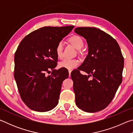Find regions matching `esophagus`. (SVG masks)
Here are the masks:
<instances>
[{"mask_svg":"<svg viewBox=\"0 0 133 133\" xmlns=\"http://www.w3.org/2000/svg\"><path fill=\"white\" fill-rule=\"evenodd\" d=\"M71 70H69V77H70V76H71Z\"/></svg>","mask_w":133,"mask_h":133,"instance_id":"obj_1","label":"esophagus"}]
</instances>
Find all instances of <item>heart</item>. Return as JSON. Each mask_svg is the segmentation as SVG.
<instances>
[{
	"label": "heart",
	"mask_w": 133,
	"mask_h": 133,
	"mask_svg": "<svg viewBox=\"0 0 133 133\" xmlns=\"http://www.w3.org/2000/svg\"><path fill=\"white\" fill-rule=\"evenodd\" d=\"M69 42L77 50H80L84 46V42L82 37L79 36H73L69 38ZM63 43L62 42H59L56 46L55 51L57 57L62 58L63 56ZM79 65V62L77 59H71V58H64L59 62L58 66L60 67H63L69 70H71L77 67Z\"/></svg>",
	"instance_id": "obj_1"
}]
</instances>
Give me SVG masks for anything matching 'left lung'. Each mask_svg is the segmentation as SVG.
I'll use <instances>...</instances> for the list:
<instances>
[{
    "label": "left lung",
    "instance_id": "8db88e82",
    "mask_svg": "<svg viewBox=\"0 0 133 133\" xmlns=\"http://www.w3.org/2000/svg\"><path fill=\"white\" fill-rule=\"evenodd\" d=\"M75 31L86 39L89 46L84 62L71 73L76 104L85 112H97L111 103L122 82L124 57L118 43L104 31L89 27Z\"/></svg>",
    "mask_w": 133,
    "mask_h": 133
}]
</instances>
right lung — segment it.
Masks as SVG:
<instances>
[{
  "label": "right lung",
  "instance_id": "add662e5",
  "mask_svg": "<svg viewBox=\"0 0 133 133\" xmlns=\"http://www.w3.org/2000/svg\"><path fill=\"white\" fill-rule=\"evenodd\" d=\"M73 28L45 26L26 36L18 46L14 77L22 100L31 110L48 111L57 105L62 82L68 78L69 71L54 69L57 64L55 49Z\"/></svg>",
  "mask_w": 133,
  "mask_h": 133
}]
</instances>
